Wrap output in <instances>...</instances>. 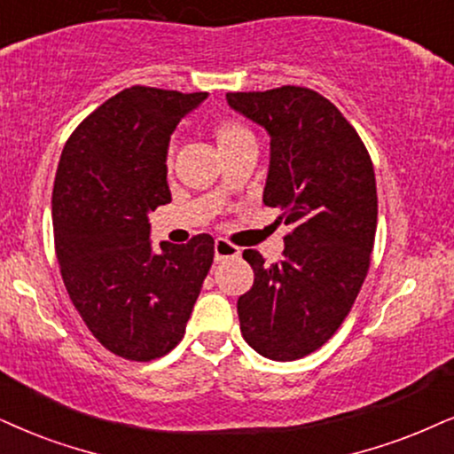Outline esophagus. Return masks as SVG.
Wrapping results in <instances>:
<instances>
[{
    "instance_id": "34e87169",
    "label": "esophagus",
    "mask_w": 454,
    "mask_h": 454,
    "mask_svg": "<svg viewBox=\"0 0 454 454\" xmlns=\"http://www.w3.org/2000/svg\"><path fill=\"white\" fill-rule=\"evenodd\" d=\"M214 255H215V262H222V260H228V257H239L240 249L237 245L228 243V240L217 239L214 245Z\"/></svg>"
}]
</instances>
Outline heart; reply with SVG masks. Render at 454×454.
Instances as JSON below:
<instances>
[{
	"mask_svg": "<svg viewBox=\"0 0 454 454\" xmlns=\"http://www.w3.org/2000/svg\"><path fill=\"white\" fill-rule=\"evenodd\" d=\"M214 137L217 142V148L223 151V148L239 145V142H243L247 137H254V136H251V131L247 129L243 123L232 121V119H222V121H217L214 125Z\"/></svg>",
	"mask_w": 454,
	"mask_h": 454,
	"instance_id": "b5f03b06",
	"label": "heart"
}]
</instances>
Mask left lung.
I'll return each mask as SVG.
<instances>
[{"mask_svg":"<svg viewBox=\"0 0 454 454\" xmlns=\"http://www.w3.org/2000/svg\"><path fill=\"white\" fill-rule=\"evenodd\" d=\"M226 100L268 131L263 203L294 226L278 263L266 266L260 251H243L255 278L237 301L240 333L270 360L303 358L340 329L369 272L375 171L356 129L317 91L283 85Z\"/></svg>","mask_w":454,"mask_h":454,"instance_id":"obj_1","label":"left lung"}]
</instances>
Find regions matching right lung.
I'll return each instance as SVG.
<instances>
[{
  "label": "right lung",
  "instance_id": "obj_1",
  "mask_svg": "<svg viewBox=\"0 0 454 454\" xmlns=\"http://www.w3.org/2000/svg\"><path fill=\"white\" fill-rule=\"evenodd\" d=\"M207 98L134 85L68 137L51 192L62 280L91 335L128 360L160 358L182 341L214 263V239L153 249L148 214L171 200L176 125Z\"/></svg>",
  "mask_w": 454,
  "mask_h": 454
}]
</instances>
